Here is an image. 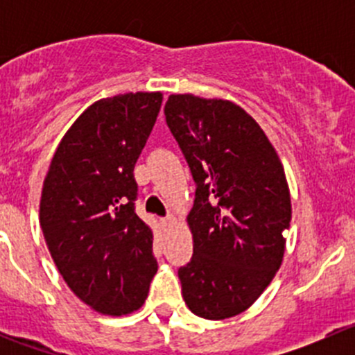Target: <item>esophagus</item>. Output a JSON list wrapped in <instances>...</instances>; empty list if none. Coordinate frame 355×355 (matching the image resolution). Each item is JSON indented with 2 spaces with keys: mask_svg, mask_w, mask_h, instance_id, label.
<instances>
[{
  "mask_svg": "<svg viewBox=\"0 0 355 355\" xmlns=\"http://www.w3.org/2000/svg\"><path fill=\"white\" fill-rule=\"evenodd\" d=\"M171 223H173V216H164L163 220H161V225H163L164 228H168V227H170Z\"/></svg>",
  "mask_w": 355,
  "mask_h": 355,
  "instance_id": "obj_1",
  "label": "esophagus"
}]
</instances>
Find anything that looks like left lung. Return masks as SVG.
I'll use <instances>...</instances> for the list:
<instances>
[{
	"instance_id": "1",
	"label": "left lung",
	"mask_w": 355,
	"mask_h": 355,
	"mask_svg": "<svg viewBox=\"0 0 355 355\" xmlns=\"http://www.w3.org/2000/svg\"><path fill=\"white\" fill-rule=\"evenodd\" d=\"M164 116L196 182L187 218L194 254L178 268L182 295L200 318H232L264 292L284 259L292 218L284 166L234 103L171 94Z\"/></svg>"
}]
</instances>
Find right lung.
I'll return each instance as SVG.
<instances>
[{
    "instance_id": "right-lung-1",
    "label": "right lung",
    "mask_w": 355,
    "mask_h": 355,
    "mask_svg": "<svg viewBox=\"0 0 355 355\" xmlns=\"http://www.w3.org/2000/svg\"><path fill=\"white\" fill-rule=\"evenodd\" d=\"M163 94L128 92L89 106L60 142L41 196V228L71 292L98 313L144 304L157 271L153 232L135 213L134 166Z\"/></svg>"
}]
</instances>
